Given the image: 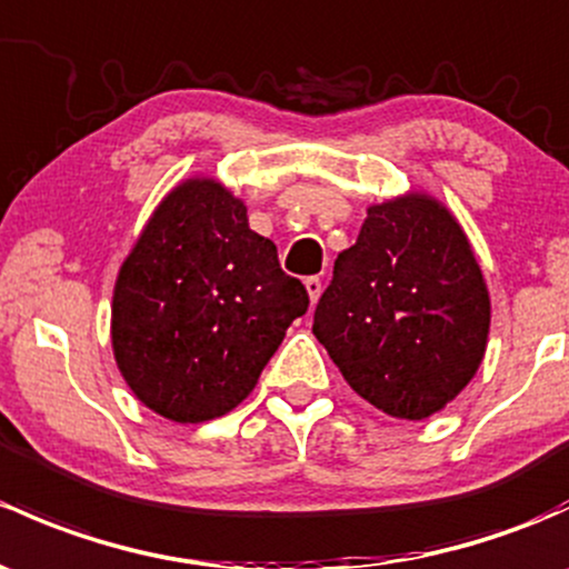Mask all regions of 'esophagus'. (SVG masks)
Returning <instances> with one entry per match:
<instances>
[{"instance_id":"esophagus-1","label":"esophagus","mask_w":569,"mask_h":569,"mask_svg":"<svg viewBox=\"0 0 569 569\" xmlns=\"http://www.w3.org/2000/svg\"><path fill=\"white\" fill-rule=\"evenodd\" d=\"M305 289H308L310 302L316 305V300L321 297V278H319V274H310V278H305Z\"/></svg>"}]
</instances>
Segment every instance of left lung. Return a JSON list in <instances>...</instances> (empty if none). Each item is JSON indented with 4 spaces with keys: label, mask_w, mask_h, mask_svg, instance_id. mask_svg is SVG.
Listing matches in <instances>:
<instances>
[{
    "label": "left lung",
    "mask_w": 569,
    "mask_h": 569,
    "mask_svg": "<svg viewBox=\"0 0 569 569\" xmlns=\"http://www.w3.org/2000/svg\"><path fill=\"white\" fill-rule=\"evenodd\" d=\"M488 325L469 239L420 193L368 209L313 313L316 338L351 390L400 420L430 417L469 385Z\"/></svg>",
    "instance_id": "left-lung-1"
}]
</instances>
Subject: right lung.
<instances>
[{
    "label": "right lung",
    "instance_id": "obj_1",
    "mask_svg": "<svg viewBox=\"0 0 569 569\" xmlns=\"http://www.w3.org/2000/svg\"><path fill=\"white\" fill-rule=\"evenodd\" d=\"M308 305L242 201L214 179H190L154 209L119 269L113 357L160 417L214 420L248 398Z\"/></svg>",
    "mask_w": 569,
    "mask_h": 569
}]
</instances>
